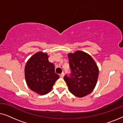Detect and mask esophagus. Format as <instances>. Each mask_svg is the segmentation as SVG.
<instances>
[{"label":"esophagus","mask_w":123,"mask_h":123,"mask_svg":"<svg viewBox=\"0 0 123 123\" xmlns=\"http://www.w3.org/2000/svg\"><path fill=\"white\" fill-rule=\"evenodd\" d=\"M64 75V72H62V73L60 74V77H61V78H63Z\"/></svg>","instance_id":"34e87169"}]
</instances>
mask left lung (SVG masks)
Returning <instances> with one entry per match:
<instances>
[{
    "label": "left lung",
    "mask_w": 123,
    "mask_h": 123,
    "mask_svg": "<svg viewBox=\"0 0 123 123\" xmlns=\"http://www.w3.org/2000/svg\"><path fill=\"white\" fill-rule=\"evenodd\" d=\"M69 74L64 80L69 91L75 96L82 97L90 93L95 88L98 76V69L92 57L88 54L77 51L68 54Z\"/></svg>",
    "instance_id": "obj_1"
}]
</instances>
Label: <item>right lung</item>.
<instances>
[{
    "instance_id": "obj_1",
    "label": "right lung",
    "mask_w": 123,
    "mask_h": 123,
    "mask_svg": "<svg viewBox=\"0 0 123 123\" xmlns=\"http://www.w3.org/2000/svg\"><path fill=\"white\" fill-rule=\"evenodd\" d=\"M46 53L38 52L27 62L25 78L29 88L40 95L50 91L59 75L55 72L54 65L49 62Z\"/></svg>"
}]
</instances>
